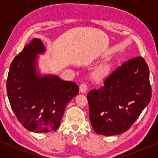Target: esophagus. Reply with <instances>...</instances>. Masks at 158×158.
Here are the masks:
<instances>
[{
    "mask_svg": "<svg viewBox=\"0 0 158 158\" xmlns=\"http://www.w3.org/2000/svg\"><path fill=\"white\" fill-rule=\"evenodd\" d=\"M87 89H88V85H87L85 83H81L79 86V91L81 93H85Z\"/></svg>",
    "mask_w": 158,
    "mask_h": 158,
    "instance_id": "obj_1",
    "label": "esophagus"
}]
</instances>
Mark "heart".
I'll return each instance as SVG.
<instances>
[{
  "label": "heart",
  "instance_id": "heart-1",
  "mask_svg": "<svg viewBox=\"0 0 158 158\" xmlns=\"http://www.w3.org/2000/svg\"><path fill=\"white\" fill-rule=\"evenodd\" d=\"M109 69V66H107V65H104V66H102L101 68L100 69V73H104L105 72H106L107 70Z\"/></svg>",
  "mask_w": 158,
  "mask_h": 158
}]
</instances>
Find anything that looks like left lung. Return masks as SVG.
<instances>
[{"label":"left lung","instance_id":"obj_1","mask_svg":"<svg viewBox=\"0 0 158 158\" xmlns=\"http://www.w3.org/2000/svg\"><path fill=\"white\" fill-rule=\"evenodd\" d=\"M94 130L112 136L126 132L149 103V67L141 56L131 58L107 76L104 85L87 96Z\"/></svg>","mask_w":158,"mask_h":158}]
</instances>
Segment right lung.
Segmentation results:
<instances>
[{"mask_svg":"<svg viewBox=\"0 0 158 158\" xmlns=\"http://www.w3.org/2000/svg\"><path fill=\"white\" fill-rule=\"evenodd\" d=\"M44 52L41 39H32L13 59L6 80L13 113L25 128L36 133L58 129L66 105L79 92L75 83L36 72L37 55Z\"/></svg>","mask_w":158,"mask_h":158,"instance_id":"1","label":"right lung"}]
</instances>
